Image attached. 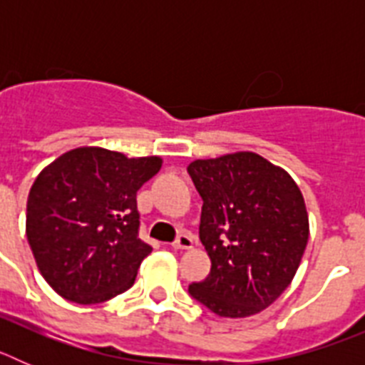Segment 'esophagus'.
<instances>
[{"label": "esophagus", "mask_w": 365, "mask_h": 365, "mask_svg": "<svg viewBox=\"0 0 365 365\" xmlns=\"http://www.w3.org/2000/svg\"><path fill=\"white\" fill-rule=\"evenodd\" d=\"M193 245H195V240H193V235L180 234L179 237H177V240L173 241L172 247L177 248V250H190V248H193Z\"/></svg>", "instance_id": "34e87169"}]
</instances>
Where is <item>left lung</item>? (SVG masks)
Masks as SVG:
<instances>
[{
	"label": "left lung",
	"instance_id": "1",
	"mask_svg": "<svg viewBox=\"0 0 365 365\" xmlns=\"http://www.w3.org/2000/svg\"><path fill=\"white\" fill-rule=\"evenodd\" d=\"M212 270L190 294L225 318L267 309L291 285L309 240L305 201L283 168L252 151L190 163Z\"/></svg>",
	"mask_w": 365,
	"mask_h": 365
}]
</instances>
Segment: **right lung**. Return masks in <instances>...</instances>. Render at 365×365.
<instances>
[{
  "mask_svg": "<svg viewBox=\"0 0 365 365\" xmlns=\"http://www.w3.org/2000/svg\"><path fill=\"white\" fill-rule=\"evenodd\" d=\"M163 166L98 146L60 155L36 177L25 232L38 270L62 298L82 305L128 291L151 247L138 237L137 192Z\"/></svg>",
  "mask_w": 365,
  "mask_h": 365,
  "instance_id": "obj_1",
  "label": "right lung"
}]
</instances>
